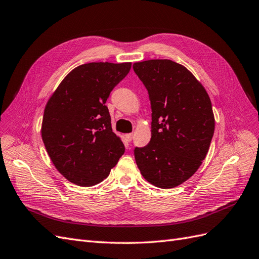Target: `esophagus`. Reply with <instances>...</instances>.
<instances>
[{"instance_id": "1", "label": "esophagus", "mask_w": 259, "mask_h": 259, "mask_svg": "<svg viewBox=\"0 0 259 259\" xmlns=\"http://www.w3.org/2000/svg\"><path fill=\"white\" fill-rule=\"evenodd\" d=\"M132 138H134V135H132V134L125 135V141H127V142H131V141H132Z\"/></svg>"}]
</instances>
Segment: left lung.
<instances>
[{
  "label": "left lung",
  "mask_w": 259,
  "mask_h": 259,
  "mask_svg": "<svg viewBox=\"0 0 259 259\" xmlns=\"http://www.w3.org/2000/svg\"><path fill=\"white\" fill-rule=\"evenodd\" d=\"M149 93L152 137L136 147L142 176L161 189L187 181L201 166L215 130L211 102L204 87L184 66L169 60L134 64Z\"/></svg>",
  "instance_id": "8db88e82"
}]
</instances>
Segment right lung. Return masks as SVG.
<instances>
[{
  "label": "right lung",
  "mask_w": 259,
  "mask_h": 259,
  "mask_svg": "<svg viewBox=\"0 0 259 259\" xmlns=\"http://www.w3.org/2000/svg\"><path fill=\"white\" fill-rule=\"evenodd\" d=\"M131 64L89 63L71 70L44 109L42 140L54 166L81 187L100 183L124 153L105 105Z\"/></svg>",
  "instance_id": "obj_1"
}]
</instances>
